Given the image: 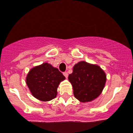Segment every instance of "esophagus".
<instances>
[{"instance_id": "34e87169", "label": "esophagus", "mask_w": 133, "mask_h": 133, "mask_svg": "<svg viewBox=\"0 0 133 133\" xmlns=\"http://www.w3.org/2000/svg\"><path fill=\"white\" fill-rule=\"evenodd\" d=\"M63 75L65 76V78H68V76H69V74H68V72H63Z\"/></svg>"}]
</instances>
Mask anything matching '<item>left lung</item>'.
I'll use <instances>...</instances> for the list:
<instances>
[{"instance_id": "8db88e82", "label": "left lung", "mask_w": 133, "mask_h": 133, "mask_svg": "<svg viewBox=\"0 0 133 133\" xmlns=\"http://www.w3.org/2000/svg\"><path fill=\"white\" fill-rule=\"evenodd\" d=\"M69 80L72 85L74 97L80 102H87L93 101L101 94L107 76L98 65L80 61L74 66Z\"/></svg>"}]
</instances>
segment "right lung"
<instances>
[{"mask_svg":"<svg viewBox=\"0 0 133 133\" xmlns=\"http://www.w3.org/2000/svg\"><path fill=\"white\" fill-rule=\"evenodd\" d=\"M64 79L65 77L57 68L44 63L29 72L26 83L35 98L41 101H49L56 97L59 83Z\"/></svg>","mask_w":133,"mask_h":133,"instance_id":"right-lung-1","label":"right lung"}]
</instances>
